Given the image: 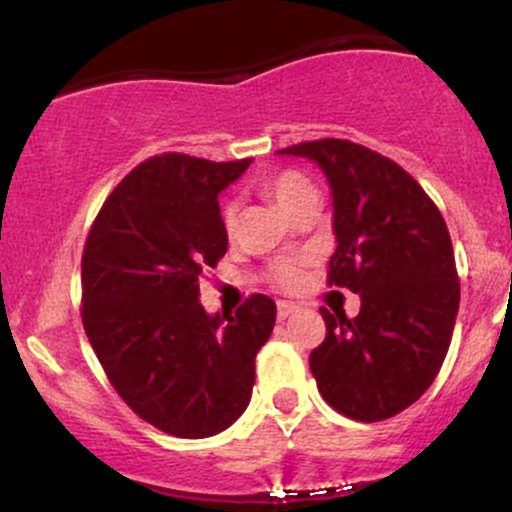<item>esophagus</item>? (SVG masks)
I'll list each match as a JSON object with an SVG mask.
<instances>
[{
  "instance_id": "34e87169",
  "label": "esophagus",
  "mask_w": 512,
  "mask_h": 512,
  "mask_svg": "<svg viewBox=\"0 0 512 512\" xmlns=\"http://www.w3.org/2000/svg\"><path fill=\"white\" fill-rule=\"evenodd\" d=\"M296 310H298L296 303H289V301L276 303V317H279V320H286V317H291Z\"/></svg>"
}]
</instances>
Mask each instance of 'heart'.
Masks as SVG:
<instances>
[{
  "label": "heart",
  "instance_id": "1",
  "mask_svg": "<svg viewBox=\"0 0 512 512\" xmlns=\"http://www.w3.org/2000/svg\"><path fill=\"white\" fill-rule=\"evenodd\" d=\"M262 192L267 197H272L286 214H293L303 202H308L310 197H317L315 185L305 178L298 170H276V173L264 175L260 180ZM236 221H238V204L226 202L221 207V226L228 236L236 233ZM305 262L308 257H276V260L269 262V279H272L274 286L284 291H293L305 281Z\"/></svg>",
  "mask_w": 512,
  "mask_h": 512
}]
</instances>
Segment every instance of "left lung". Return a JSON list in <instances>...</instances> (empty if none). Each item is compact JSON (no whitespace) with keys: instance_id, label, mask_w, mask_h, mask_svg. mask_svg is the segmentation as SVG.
<instances>
[{"instance_id":"1","label":"left lung","mask_w":512,"mask_h":512,"mask_svg":"<svg viewBox=\"0 0 512 512\" xmlns=\"http://www.w3.org/2000/svg\"><path fill=\"white\" fill-rule=\"evenodd\" d=\"M279 154L325 170L337 236L327 284L361 296L351 320L320 310L317 390L349 419H390L431 387L455 330L460 279L443 214L407 170L361 144L317 139Z\"/></svg>"}]
</instances>
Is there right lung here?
Wrapping results in <instances>:
<instances>
[{"instance_id": "1", "label": "right lung", "mask_w": 512, "mask_h": 512, "mask_svg": "<svg viewBox=\"0 0 512 512\" xmlns=\"http://www.w3.org/2000/svg\"><path fill=\"white\" fill-rule=\"evenodd\" d=\"M250 158L161 154L110 192L81 257V322L110 385L146 424L178 438L226 431L248 407L276 305L252 293L209 315L199 279L228 250L219 192Z\"/></svg>"}]
</instances>
